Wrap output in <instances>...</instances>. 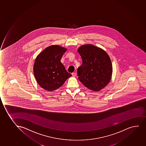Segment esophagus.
Wrapping results in <instances>:
<instances>
[{"label": "esophagus", "mask_w": 146, "mask_h": 146, "mask_svg": "<svg viewBox=\"0 0 146 146\" xmlns=\"http://www.w3.org/2000/svg\"><path fill=\"white\" fill-rule=\"evenodd\" d=\"M72 76H76V73H74V72H73V73H72Z\"/></svg>", "instance_id": "esophagus-1"}]
</instances>
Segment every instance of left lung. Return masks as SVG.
Wrapping results in <instances>:
<instances>
[{
  "mask_svg": "<svg viewBox=\"0 0 146 146\" xmlns=\"http://www.w3.org/2000/svg\"><path fill=\"white\" fill-rule=\"evenodd\" d=\"M78 52L82 59L77 69L78 79L86 87L99 91L107 85L112 72L111 59L105 51L91 44L79 47Z\"/></svg>",
  "mask_w": 146,
  "mask_h": 146,
  "instance_id": "obj_1",
  "label": "left lung"
}]
</instances>
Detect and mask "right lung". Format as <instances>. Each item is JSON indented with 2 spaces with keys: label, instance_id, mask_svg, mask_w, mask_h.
<instances>
[{
  "label": "right lung",
  "instance_id": "add662e5",
  "mask_svg": "<svg viewBox=\"0 0 146 146\" xmlns=\"http://www.w3.org/2000/svg\"><path fill=\"white\" fill-rule=\"evenodd\" d=\"M67 49L52 45L39 54L34 66V74L39 85L48 91L61 87L72 74L67 72L61 59Z\"/></svg>",
  "mask_w": 146,
  "mask_h": 146
}]
</instances>
